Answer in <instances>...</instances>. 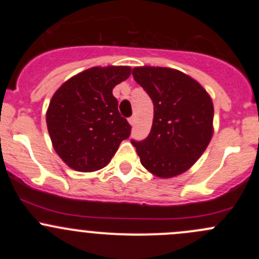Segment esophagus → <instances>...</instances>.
<instances>
[{"label":"esophagus","instance_id":"34e87169","mask_svg":"<svg viewBox=\"0 0 259 259\" xmlns=\"http://www.w3.org/2000/svg\"><path fill=\"white\" fill-rule=\"evenodd\" d=\"M135 122H137V119H135V117H134V116L129 117V124H130V125H132V126H133V125H134V124H135Z\"/></svg>","mask_w":259,"mask_h":259}]
</instances>
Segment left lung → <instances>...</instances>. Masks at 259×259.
<instances>
[{
    "label": "left lung",
    "mask_w": 259,
    "mask_h": 259,
    "mask_svg": "<svg viewBox=\"0 0 259 259\" xmlns=\"http://www.w3.org/2000/svg\"><path fill=\"white\" fill-rule=\"evenodd\" d=\"M133 76L154 105L150 134L143 142L132 140L143 166L163 179L184 173L213 137L209 94L197 80L169 67H135Z\"/></svg>",
    "instance_id": "1"
}]
</instances>
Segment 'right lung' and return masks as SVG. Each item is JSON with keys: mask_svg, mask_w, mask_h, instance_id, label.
Instances as JSON below:
<instances>
[{"mask_svg": "<svg viewBox=\"0 0 259 259\" xmlns=\"http://www.w3.org/2000/svg\"><path fill=\"white\" fill-rule=\"evenodd\" d=\"M132 74L129 66H95L65 81L52 96L46 122L52 146L77 171L109 164L132 126L117 109L113 89Z\"/></svg>", "mask_w": 259, "mask_h": 259, "instance_id": "right-lung-1", "label": "right lung"}]
</instances>
